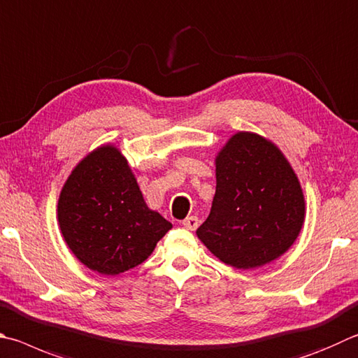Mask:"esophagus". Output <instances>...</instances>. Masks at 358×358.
<instances>
[{"mask_svg":"<svg viewBox=\"0 0 358 358\" xmlns=\"http://www.w3.org/2000/svg\"><path fill=\"white\" fill-rule=\"evenodd\" d=\"M181 224H183V227L187 230H196L199 227V219L197 216H187L186 219H183V222Z\"/></svg>","mask_w":358,"mask_h":358,"instance_id":"obj_1","label":"esophagus"}]
</instances>
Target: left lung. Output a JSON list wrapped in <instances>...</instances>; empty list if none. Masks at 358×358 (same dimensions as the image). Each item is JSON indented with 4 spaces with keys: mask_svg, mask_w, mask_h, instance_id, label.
I'll use <instances>...</instances> for the list:
<instances>
[{
    "mask_svg": "<svg viewBox=\"0 0 358 358\" xmlns=\"http://www.w3.org/2000/svg\"><path fill=\"white\" fill-rule=\"evenodd\" d=\"M303 194L280 150L252 133H238L216 158V194L197 236L238 269L272 262L296 241Z\"/></svg>",
    "mask_w": 358,
    "mask_h": 358,
    "instance_id": "left-lung-1",
    "label": "left lung"
}]
</instances>
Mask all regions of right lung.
I'll use <instances>...</instances> for the list:
<instances>
[{
	"label": "right lung",
	"mask_w": 358,
	"mask_h": 358,
	"mask_svg": "<svg viewBox=\"0 0 358 358\" xmlns=\"http://www.w3.org/2000/svg\"><path fill=\"white\" fill-rule=\"evenodd\" d=\"M62 236L89 269L117 275L144 263L172 224L148 210L127 159L96 148L75 167L57 203Z\"/></svg>",
	"instance_id": "right-lung-1"
}]
</instances>
